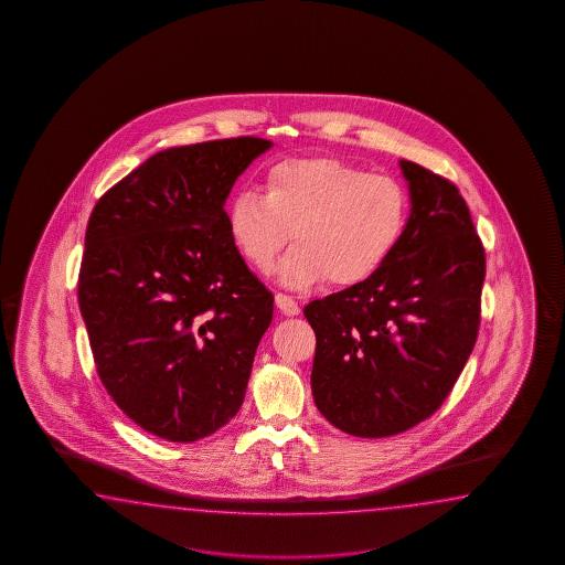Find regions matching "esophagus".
<instances>
[{
  "mask_svg": "<svg viewBox=\"0 0 565 565\" xmlns=\"http://www.w3.org/2000/svg\"><path fill=\"white\" fill-rule=\"evenodd\" d=\"M275 302H277L278 309L288 315V317H295V315L300 312L299 302L292 299V297H288V295H282V292L275 295Z\"/></svg>",
  "mask_w": 565,
  "mask_h": 565,
  "instance_id": "esophagus-1",
  "label": "esophagus"
}]
</instances>
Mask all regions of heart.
Segmentation results:
<instances>
[{"label":"heart","instance_id":"b5f03b06","mask_svg":"<svg viewBox=\"0 0 565 565\" xmlns=\"http://www.w3.org/2000/svg\"><path fill=\"white\" fill-rule=\"evenodd\" d=\"M402 181L331 156L292 157L266 169L263 195L241 190L228 205L230 241L258 273H270L290 232L295 246L278 266L288 288L329 278L355 287L377 275L408 226Z\"/></svg>","mask_w":565,"mask_h":565}]
</instances>
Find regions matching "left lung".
I'll list each match as a JSON object with an SVG mask.
<instances>
[{
    "label": "left lung",
    "instance_id": "8db88e82",
    "mask_svg": "<svg viewBox=\"0 0 565 565\" xmlns=\"http://www.w3.org/2000/svg\"><path fill=\"white\" fill-rule=\"evenodd\" d=\"M408 226L365 282L311 300V390L327 420L361 438L406 433L457 384L479 335L484 248L452 181L399 161Z\"/></svg>",
    "mask_w": 565,
    "mask_h": 565
}]
</instances>
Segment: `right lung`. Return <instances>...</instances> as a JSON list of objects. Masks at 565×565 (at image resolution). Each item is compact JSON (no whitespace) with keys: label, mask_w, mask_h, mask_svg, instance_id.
<instances>
[{"label":"right lung","mask_w":565,"mask_h":565,"mask_svg":"<svg viewBox=\"0 0 565 565\" xmlns=\"http://www.w3.org/2000/svg\"><path fill=\"white\" fill-rule=\"evenodd\" d=\"M258 137L171 147L98 202L78 275L96 372L145 433L195 443L241 409L275 297L230 241L234 181Z\"/></svg>","instance_id":"1"}]
</instances>
